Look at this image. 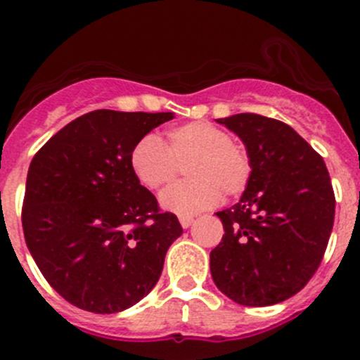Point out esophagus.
<instances>
[{
    "mask_svg": "<svg viewBox=\"0 0 360 360\" xmlns=\"http://www.w3.org/2000/svg\"><path fill=\"white\" fill-rule=\"evenodd\" d=\"M193 221L195 219L191 216H179V223L183 228H190L193 224Z\"/></svg>",
    "mask_w": 360,
    "mask_h": 360,
    "instance_id": "34e87169",
    "label": "esophagus"
}]
</instances>
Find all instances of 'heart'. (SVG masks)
Here are the masks:
<instances>
[{"mask_svg": "<svg viewBox=\"0 0 360 360\" xmlns=\"http://www.w3.org/2000/svg\"><path fill=\"white\" fill-rule=\"evenodd\" d=\"M130 169L148 190L172 183L184 165L188 179L167 188L160 205L177 216H193L210 209L221 195L237 197L249 186L252 163L240 144L231 143L226 130L209 122L174 127L163 141L144 136L130 151Z\"/></svg>", "mask_w": 360, "mask_h": 360, "instance_id": "heart-1", "label": "heart"}]
</instances>
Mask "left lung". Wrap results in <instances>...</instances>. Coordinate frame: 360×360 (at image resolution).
<instances>
[{"mask_svg": "<svg viewBox=\"0 0 360 360\" xmlns=\"http://www.w3.org/2000/svg\"><path fill=\"white\" fill-rule=\"evenodd\" d=\"M217 123L245 144L252 176L238 203L217 212L214 284L244 307L281 303L308 284L328 248L336 205L328 167L284 122L240 112Z\"/></svg>", "mask_w": 360, "mask_h": 360, "instance_id": "8db88e82", "label": "left lung"}]
</instances>
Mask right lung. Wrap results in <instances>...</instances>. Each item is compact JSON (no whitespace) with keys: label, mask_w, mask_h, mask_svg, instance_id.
<instances>
[{"label":"right lung","mask_w":360,"mask_h":360,"mask_svg":"<svg viewBox=\"0 0 360 360\" xmlns=\"http://www.w3.org/2000/svg\"><path fill=\"white\" fill-rule=\"evenodd\" d=\"M172 118L90 111L50 137L29 165L25 244L46 282L82 310L115 314L143 300L183 233L129 160L137 141Z\"/></svg>","instance_id":"right-lung-1"}]
</instances>
